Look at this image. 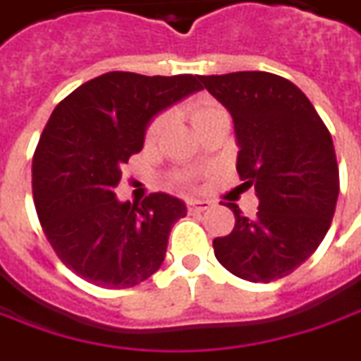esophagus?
<instances>
[{"label":"esophagus","instance_id":"obj_1","mask_svg":"<svg viewBox=\"0 0 361 361\" xmlns=\"http://www.w3.org/2000/svg\"><path fill=\"white\" fill-rule=\"evenodd\" d=\"M186 206L190 212H204L208 208H212V202L210 200H190V202H186Z\"/></svg>","mask_w":361,"mask_h":361}]
</instances>
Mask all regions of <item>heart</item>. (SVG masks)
Instances as JSON below:
<instances>
[{"instance_id":"heart-1","label":"heart","mask_w":361,"mask_h":361,"mask_svg":"<svg viewBox=\"0 0 361 361\" xmlns=\"http://www.w3.org/2000/svg\"><path fill=\"white\" fill-rule=\"evenodd\" d=\"M220 109L222 108H220L216 102L206 100V98H200V100L192 102V104H190V116H192V123H195V128L196 129L200 128V123H202L204 119H208L212 114L220 111ZM163 128H165V118H163V116H157V118H153L151 121H149L147 129H145V141H147L149 145H151V143H155L157 139H159V135L163 133ZM180 180H183V183H188V180H190V176L183 175L180 176Z\"/></svg>"}]
</instances>
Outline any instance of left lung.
I'll return each instance as SVG.
<instances>
[{"label": "left lung", "mask_w": 361, "mask_h": 361, "mask_svg": "<svg viewBox=\"0 0 361 361\" xmlns=\"http://www.w3.org/2000/svg\"><path fill=\"white\" fill-rule=\"evenodd\" d=\"M232 114L238 175L253 186V218L228 202L232 233L214 240L216 259L235 277L269 283L289 275L317 252L336 210L340 176L330 131L302 92L271 72L200 76Z\"/></svg>", "instance_id": "1"}]
</instances>
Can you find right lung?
<instances>
[{
  "label": "right lung",
  "mask_w": 361,
  "mask_h": 361,
  "mask_svg": "<svg viewBox=\"0 0 361 361\" xmlns=\"http://www.w3.org/2000/svg\"><path fill=\"white\" fill-rule=\"evenodd\" d=\"M202 90L200 76L106 72L54 108L33 155V200L47 240L78 277L104 289L149 279L165 259L183 200L119 202L121 166L143 149L149 121Z\"/></svg>",
  "instance_id": "right-lung-1"
}]
</instances>
